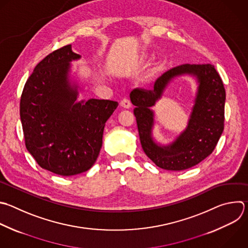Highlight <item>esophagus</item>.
Instances as JSON below:
<instances>
[{"label": "esophagus", "mask_w": 248, "mask_h": 248, "mask_svg": "<svg viewBox=\"0 0 248 248\" xmlns=\"http://www.w3.org/2000/svg\"><path fill=\"white\" fill-rule=\"evenodd\" d=\"M121 106L125 108V109H128V108L131 107V102H130V100L128 98H124L121 101Z\"/></svg>", "instance_id": "1"}]
</instances>
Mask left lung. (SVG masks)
Here are the masks:
<instances>
[{"label":"left lung","mask_w":248,"mask_h":248,"mask_svg":"<svg viewBox=\"0 0 248 248\" xmlns=\"http://www.w3.org/2000/svg\"><path fill=\"white\" fill-rule=\"evenodd\" d=\"M185 73L195 75L199 82L188 126L174 142L159 146L151 137L153 112L150 107L172 78ZM130 100L135 106L133 113L143 151L156 167L163 170H184L196 166L213 152L224 130L226 92L220 75L211 64L174 67L156 78L154 90H133Z\"/></svg>","instance_id":"left-lung-1"}]
</instances>
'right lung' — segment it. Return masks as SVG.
Instances as JSON below:
<instances>
[{
  "instance_id": "1",
  "label": "right lung",
  "mask_w": 248,
  "mask_h": 248,
  "mask_svg": "<svg viewBox=\"0 0 248 248\" xmlns=\"http://www.w3.org/2000/svg\"><path fill=\"white\" fill-rule=\"evenodd\" d=\"M79 54L71 45L37 64L20 98L25 146L39 166L62 176L89 170L102 147L105 123L117 101L77 102L78 87L70 81V62Z\"/></svg>"
}]
</instances>
